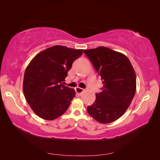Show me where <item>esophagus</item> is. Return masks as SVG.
Wrapping results in <instances>:
<instances>
[{
  "instance_id": "1",
  "label": "esophagus",
  "mask_w": 160,
  "mask_h": 160,
  "mask_svg": "<svg viewBox=\"0 0 160 160\" xmlns=\"http://www.w3.org/2000/svg\"><path fill=\"white\" fill-rule=\"evenodd\" d=\"M75 91L77 92V93H79V95H81L84 91V89L81 88H79V87H77V88H75Z\"/></svg>"
}]
</instances>
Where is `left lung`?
<instances>
[{"label":"left lung","mask_w":160,"mask_h":160,"mask_svg":"<svg viewBox=\"0 0 160 160\" xmlns=\"http://www.w3.org/2000/svg\"><path fill=\"white\" fill-rule=\"evenodd\" d=\"M103 81L102 91L96 93L94 103L88 107L92 118L109 123L124 114L136 91V75L128 58L108 47L84 50Z\"/></svg>","instance_id":"left-lung-1"}]
</instances>
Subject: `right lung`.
Segmentation results:
<instances>
[{"mask_svg": "<svg viewBox=\"0 0 160 160\" xmlns=\"http://www.w3.org/2000/svg\"><path fill=\"white\" fill-rule=\"evenodd\" d=\"M83 52V49L55 45L38 53L28 65L24 75L23 93L38 117L53 120L68 109L76 93L62 82L72 62Z\"/></svg>", "mask_w": 160, "mask_h": 160, "instance_id": "add662e5", "label": "right lung"}]
</instances>
